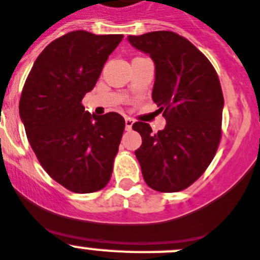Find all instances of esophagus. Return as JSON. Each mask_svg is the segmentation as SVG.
<instances>
[{
  "label": "esophagus",
  "instance_id": "obj_1",
  "mask_svg": "<svg viewBox=\"0 0 260 260\" xmlns=\"http://www.w3.org/2000/svg\"><path fill=\"white\" fill-rule=\"evenodd\" d=\"M132 125H133V120L131 118H125V129L131 131L132 129Z\"/></svg>",
  "mask_w": 260,
  "mask_h": 260
}]
</instances>
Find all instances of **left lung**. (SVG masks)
Listing matches in <instances>:
<instances>
[{
    "label": "left lung",
    "mask_w": 260,
    "mask_h": 260,
    "mask_svg": "<svg viewBox=\"0 0 260 260\" xmlns=\"http://www.w3.org/2000/svg\"><path fill=\"white\" fill-rule=\"evenodd\" d=\"M128 41L155 63L151 95L167 120L158 133L145 121L132 125L142 139L136 150L142 176L156 191L184 190L202 176L220 144V81L202 51L175 32L128 36Z\"/></svg>",
    "instance_id": "obj_1"
}]
</instances>
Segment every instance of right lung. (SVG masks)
<instances>
[{
  "mask_svg": "<svg viewBox=\"0 0 260 260\" xmlns=\"http://www.w3.org/2000/svg\"><path fill=\"white\" fill-rule=\"evenodd\" d=\"M123 35L72 31L37 57L23 86L19 113L40 165L74 193H93L111 179L124 132L118 113H86L83 97L94 88Z\"/></svg>",
  "mask_w": 260,
  "mask_h": 260,
  "instance_id": "add662e5",
  "label": "right lung"
}]
</instances>
